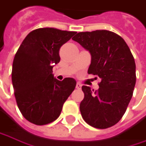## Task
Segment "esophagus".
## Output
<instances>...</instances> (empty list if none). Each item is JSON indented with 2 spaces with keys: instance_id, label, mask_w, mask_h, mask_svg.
<instances>
[{
  "instance_id": "esophagus-1",
  "label": "esophagus",
  "mask_w": 146,
  "mask_h": 146,
  "mask_svg": "<svg viewBox=\"0 0 146 146\" xmlns=\"http://www.w3.org/2000/svg\"><path fill=\"white\" fill-rule=\"evenodd\" d=\"M81 87H82V84H81L80 83H77V84H76V88H81Z\"/></svg>"
}]
</instances>
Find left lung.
I'll use <instances>...</instances> for the list:
<instances>
[{
    "label": "left lung",
    "mask_w": 146,
    "mask_h": 146,
    "mask_svg": "<svg viewBox=\"0 0 146 146\" xmlns=\"http://www.w3.org/2000/svg\"><path fill=\"white\" fill-rule=\"evenodd\" d=\"M73 40L91 55L88 73L101 80L97 91L82 87V117L94 128L114 125L123 117L133 95L136 82L133 55L121 36L107 30L78 33Z\"/></svg>",
    "instance_id": "left-lung-1"
}]
</instances>
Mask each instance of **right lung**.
<instances>
[{
  "mask_svg": "<svg viewBox=\"0 0 146 146\" xmlns=\"http://www.w3.org/2000/svg\"><path fill=\"white\" fill-rule=\"evenodd\" d=\"M75 32L39 28L28 34L18 48L12 64L11 80L17 106L26 119L43 125L59 117L72 94L76 80H58L52 68L60 62L59 49Z\"/></svg>",
  "mask_w": 146,
  "mask_h": 146,
  "instance_id": "obj_1",
  "label": "right lung"
}]
</instances>
